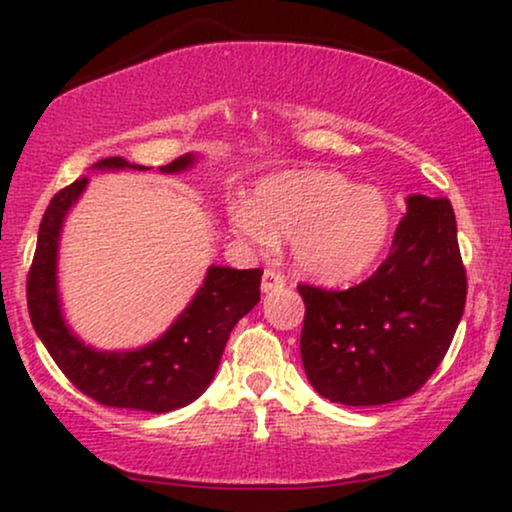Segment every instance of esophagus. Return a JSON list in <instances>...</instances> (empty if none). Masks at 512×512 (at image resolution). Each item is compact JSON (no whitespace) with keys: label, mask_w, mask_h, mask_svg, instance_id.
<instances>
[{"label":"esophagus","mask_w":512,"mask_h":512,"mask_svg":"<svg viewBox=\"0 0 512 512\" xmlns=\"http://www.w3.org/2000/svg\"><path fill=\"white\" fill-rule=\"evenodd\" d=\"M284 284H286V279L279 275V272H275V270H265L263 272V282H261V291L263 293H272V291L282 289Z\"/></svg>","instance_id":"34e87169"}]
</instances>
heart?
<instances>
[{
	"instance_id": "obj_1",
	"label": "heart",
	"mask_w": 512,
	"mask_h": 512,
	"mask_svg": "<svg viewBox=\"0 0 512 512\" xmlns=\"http://www.w3.org/2000/svg\"><path fill=\"white\" fill-rule=\"evenodd\" d=\"M240 240L270 249L289 240L291 263L319 284H345L363 275L387 247L391 209L375 188L331 170H286L258 181L251 200L228 209Z\"/></svg>"
}]
</instances>
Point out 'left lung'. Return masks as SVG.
<instances>
[{"instance_id": "left-lung-1", "label": "left lung", "mask_w": 512, "mask_h": 512, "mask_svg": "<svg viewBox=\"0 0 512 512\" xmlns=\"http://www.w3.org/2000/svg\"><path fill=\"white\" fill-rule=\"evenodd\" d=\"M391 254L347 291L298 286L305 300L300 359L319 396L382 405L422 387L443 361L466 305L450 200L410 193Z\"/></svg>"}]
</instances>
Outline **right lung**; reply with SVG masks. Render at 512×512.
I'll list each match as a JSON object with an SVG mask.
<instances>
[{
	"label": "right lung",
	"instance_id": "obj_1",
	"mask_svg": "<svg viewBox=\"0 0 512 512\" xmlns=\"http://www.w3.org/2000/svg\"><path fill=\"white\" fill-rule=\"evenodd\" d=\"M200 153H184L163 174H181L198 165ZM90 170H151L121 156L104 158ZM88 177L74 181L48 205L39 226L37 251L27 277V307L39 340L69 382L97 403L144 412H172L193 403L214 380L221 354L237 321L261 300L263 270L209 265L200 289L156 340L135 349H97L83 342L62 310L58 261L62 228L88 188Z\"/></svg>",
	"mask_w": 512,
	"mask_h": 512
}]
</instances>
